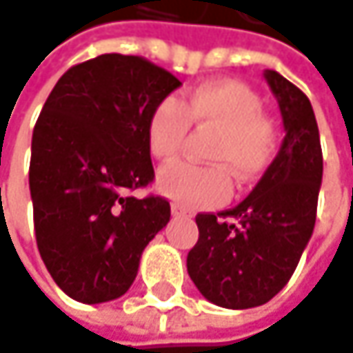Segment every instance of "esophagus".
<instances>
[{"mask_svg":"<svg viewBox=\"0 0 353 353\" xmlns=\"http://www.w3.org/2000/svg\"><path fill=\"white\" fill-rule=\"evenodd\" d=\"M170 211H172L174 216H190L189 211H187V209H183V207H179V205H172V207H170Z\"/></svg>","mask_w":353,"mask_h":353,"instance_id":"1","label":"esophagus"}]
</instances>
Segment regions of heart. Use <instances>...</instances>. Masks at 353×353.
<instances>
[{"label":"heart","instance_id":"b5f03b06","mask_svg":"<svg viewBox=\"0 0 353 353\" xmlns=\"http://www.w3.org/2000/svg\"><path fill=\"white\" fill-rule=\"evenodd\" d=\"M190 124L216 130L209 159L213 166L179 163L159 174V189L183 207H219L233 194V172L241 183L255 181L279 150V132L263 114L261 98L237 80L207 82L187 92L183 102L164 98L148 118V146L154 159L174 161Z\"/></svg>","mask_w":353,"mask_h":353}]
</instances>
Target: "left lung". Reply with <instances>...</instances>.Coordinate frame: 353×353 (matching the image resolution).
Wrapping results in <instances>:
<instances>
[{
  "instance_id": "obj_1",
  "label": "left lung",
  "mask_w": 353,
  "mask_h": 353,
  "mask_svg": "<svg viewBox=\"0 0 353 353\" xmlns=\"http://www.w3.org/2000/svg\"><path fill=\"white\" fill-rule=\"evenodd\" d=\"M285 139L261 181L237 207L196 214L199 241L187 271L205 299L227 310L263 305L288 285L312 239L323 157L307 96L265 70Z\"/></svg>"
}]
</instances>
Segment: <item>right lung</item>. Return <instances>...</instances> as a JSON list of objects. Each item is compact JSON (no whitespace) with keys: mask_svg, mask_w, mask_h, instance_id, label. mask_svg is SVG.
<instances>
[{"mask_svg":"<svg viewBox=\"0 0 353 353\" xmlns=\"http://www.w3.org/2000/svg\"><path fill=\"white\" fill-rule=\"evenodd\" d=\"M179 86L144 58L102 54L70 68L41 108L30 163L36 241L76 301L124 295L144 247L170 221L168 201L128 190L154 179L148 118Z\"/></svg>","mask_w":353,"mask_h":353,"instance_id":"obj_1","label":"right lung"}]
</instances>
